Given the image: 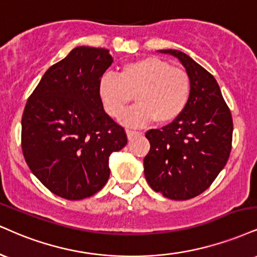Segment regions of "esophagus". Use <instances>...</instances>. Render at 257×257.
<instances>
[{"instance_id": "1", "label": "esophagus", "mask_w": 257, "mask_h": 257, "mask_svg": "<svg viewBox=\"0 0 257 257\" xmlns=\"http://www.w3.org/2000/svg\"><path fill=\"white\" fill-rule=\"evenodd\" d=\"M138 135H140V133L139 132H135V131H126V137H128V139L129 140H132L133 138H135V137H138Z\"/></svg>"}]
</instances>
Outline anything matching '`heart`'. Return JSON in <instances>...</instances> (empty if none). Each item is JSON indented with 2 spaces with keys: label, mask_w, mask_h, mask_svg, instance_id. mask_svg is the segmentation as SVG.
I'll list each match as a JSON object with an SVG mask.
<instances>
[{
  "label": "heart",
  "mask_w": 257,
  "mask_h": 257,
  "mask_svg": "<svg viewBox=\"0 0 257 257\" xmlns=\"http://www.w3.org/2000/svg\"><path fill=\"white\" fill-rule=\"evenodd\" d=\"M191 94L187 72L171 67L158 57L128 62L118 75L105 73L98 81V95L105 112L119 118L131 104H138L122 117L126 125L139 126L156 119L159 124L172 122L182 115Z\"/></svg>",
  "instance_id": "obj_1"
}]
</instances>
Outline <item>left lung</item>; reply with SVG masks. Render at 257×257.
<instances>
[{
    "instance_id": "left-lung-1",
    "label": "left lung",
    "mask_w": 257,
    "mask_h": 257,
    "mask_svg": "<svg viewBox=\"0 0 257 257\" xmlns=\"http://www.w3.org/2000/svg\"><path fill=\"white\" fill-rule=\"evenodd\" d=\"M160 52L181 61L190 78L191 94L178 118L146 133L151 148L144 159L145 177L163 196L189 200L203 193L226 165L232 147V116L211 73L184 52Z\"/></svg>"
}]
</instances>
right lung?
Returning <instances> with one entry per match:
<instances>
[{"mask_svg":"<svg viewBox=\"0 0 257 257\" xmlns=\"http://www.w3.org/2000/svg\"><path fill=\"white\" fill-rule=\"evenodd\" d=\"M112 63L106 49L78 46L46 70L21 119V148L33 175L55 195L82 200L110 176L109 157L126 134L104 111L98 81Z\"/></svg>","mask_w":257,"mask_h":257,"instance_id":"right-lung-1","label":"right lung"}]
</instances>
